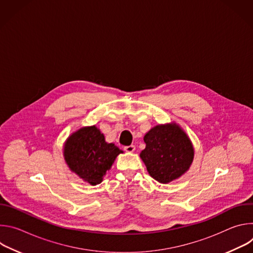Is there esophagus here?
<instances>
[{
    "mask_svg": "<svg viewBox=\"0 0 253 253\" xmlns=\"http://www.w3.org/2000/svg\"><path fill=\"white\" fill-rule=\"evenodd\" d=\"M135 149H136L135 145H129V146H125V147H124V150H125L126 152H129V153L134 152Z\"/></svg>",
    "mask_w": 253,
    "mask_h": 253,
    "instance_id": "1",
    "label": "esophagus"
}]
</instances>
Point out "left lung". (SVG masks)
Returning a JSON list of instances; mask_svg holds the SVG:
<instances>
[{"instance_id":"1","label":"left lung","mask_w":253,"mask_h":253,"mask_svg":"<svg viewBox=\"0 0 253 253\" xmlns=\"http://www.w3.org/2000/svg\"><path fill=\"white\" fill-rule=\"evenodd\" d=\"M146 148L140 153L149 174L160 183H168L185 173L194 155L191 141L176 124L158 125L145 136Z\"/></svg>"}]
</instances>
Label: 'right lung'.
<instances>
[{"mask_svg":"<svg viewBox=\"0 0 253 253\" xmlns=\"http://www.w3.org/2000/svg\"><path fill=\"white\" fill-rule=\"evenodd\" d=\"M122 152L113 143H107L95 126L81 128L71 135L64 147L70 169L91 185L101 183L103 176Z\"/></svg>","mask_w":253,"mask_h":253,"instance_id":"obj_1","label":"right lung"}]
</instances>
